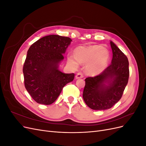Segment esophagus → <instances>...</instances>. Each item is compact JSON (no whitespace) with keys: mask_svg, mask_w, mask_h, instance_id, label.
I'll use <instances>...</instances> for the list:
<instances>
[{"mask_svg":"<svg viewBox=\"0 0 146 146\" xmlns=\"http://www.w3.org/2000/svg\"><path fill=\"white\" fill-rule=\"evenodd\" d=\"M83 77V75L82 73L81 72H78L76 76V79H78V78H82Z\"/></svg>","mask_w":146,"mask_h":146,"instance_id":"esophagus-1","label":"esophagus"}]
</instances>
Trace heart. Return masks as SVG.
<instances>
[{
    "mask_svg": "<svg viewBox=\"0 0 146 146\" xmlns=\"http://www.w3.org/2000/svg\"><path fill=\"white\" fill-rule=\"evenodd\" d=\"M75 56L69 55L68 61L74 68H77L79 63L85 64V72L90 76H95L101 74L107 68L110 53L107 49L99 45L78 47L74 50Z\"/></svg>",
    "mask_w": 146,
    "mask_h": 146,
    "instance_id": "heart-1",
    "label": "heart"
}]
</instances>
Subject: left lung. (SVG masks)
I'll list each match as a JSON object with an SVG mask.
<instances>
[{
    "mask_svg": "<svg viewBox=\"0 0 146 146\" xmlns=\"http://www.w3.org/2000/svg\"><path fill=\"white\" fill-rule=\"evenodd\" d=\"M111 64L99 76L85 79L83 98L90 108L104 110L111 108L121 99L129 81V60L113 41Z\"/></svg>",
    "mask_w": 146,
    "mask_h": 146,
    "instance_id": "left-lung-1",
    "label": "left lung"
}]
</instances>
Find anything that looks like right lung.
Here are the masks:
<instances>
[{"instance_id":"1","label":"right lung","mask_w":146,"mask_h":146,"mask_svg":"<svg viewBox=\"0 0 146 146\" xmlns=\"http://www.w3.org/2000/svg\"><path fill=\"white\" fill-rule=\"evenodd\" d=\"M71 42L69 37L50 35L30 47L23 67L24 85L38 104H53L63 87L74 80V74H65L59 69Z\"/></svg>"}]
</instances>
